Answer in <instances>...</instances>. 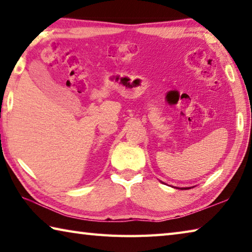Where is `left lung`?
I'll use <instances>...</instances> for the list:
<instances>
[{
	"mask_svg": "<svg viewBox=\"0 0 252 252\" xmlns=\"http://www.w3.org/2000/svg\"><path fill=\"white\" fill-rule=\"evenodd\" d=\"M191 187H188V188H177V189H181V190H187V189H190Z\"/></svg>",
	"mask_w": 252,
	"mask_h": 252,
	"instance_id": "1",
	"label": "left lung"
}]
</instances>
